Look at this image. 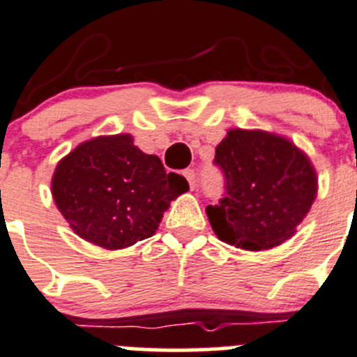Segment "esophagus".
I'll list each match as a JSON object with an SVG mask.
<instances>
[{
    "instance_id": "34e87169",
    "label": "esophagus",
    "mask_w": 357,
    "mask_h": 357,
    "mask_svg": "<svg viewBox=\"0 0 357 357\" xmlns=\"http://www.w3.org/2000/svg\"><path fill=\"white\" fill-rule=\"evenodd\" d=\"M183 176H185L186 181H188L190 188L194 190L195 188V171L194 169H185V171H183Z\"/></svg>"
}]
</instances>
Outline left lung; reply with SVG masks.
<instances>
[{
	"mask_svg": "<svg viewBox=\"0 0 357 357\" xmlns=\"http://www.w3.org/2000/svg\"><path fill=\"white\" fill-rule=\"evenodd\" d=\"M215 165L225 194L208 206L209 224L224 243L245 250L278 246L296 232L317 194L310 160L287 139L259 130H229Z\"/></svg>",
	"mask_w": 357,
	"mask_h": 357,
	"instance_id": "obj_1",
	"label": "left lung"
}]
</instances>
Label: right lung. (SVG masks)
<instances>
[{
	"instance_id": "1",
	"label": "right lung",
	"mask_w": 357,
	"mask_h": 357,
	"mask_svg": "<svg viewBox=\"0 0 357 357\" xmlns=\"http://www.w3.org/2000/svg\"><path fill=\"white\" fill-rule=\"evenodd\" d=\"M186 190L183 176L167 174L128 133L77 146L52 176V197L73 232L107 250L151 238L169 202Z\"/></svg>"
}]
</instances>
